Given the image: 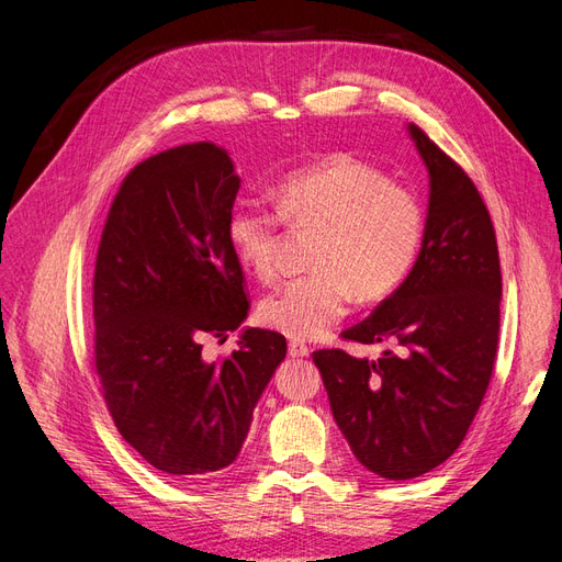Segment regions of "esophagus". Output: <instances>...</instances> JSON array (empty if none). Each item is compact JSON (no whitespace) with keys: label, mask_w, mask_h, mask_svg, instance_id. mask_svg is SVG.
Returning <instances> with one entry per match:
<instances>
[{"label":"esophagus","mask_w":562,"mask_h":562,"mask_svg":"<svg viewBox=\"0 0 562 562\" xmlns=\"http://www.w3.org/2000/svg\"><path fill=\"white\" fill-rule=\"evenodd\" d=\"M288 356H291V359H307L310 356V347L307 345H302V342H288Z\"/></svg>","instance_id":"34e87169"}]
</instances>
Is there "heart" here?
<instances>
[{"label": "heart", "mask_w": 562, "mask_h": 562, "mask_svg": "<svg viewBox=\"0 0 562 562\" xmlns=\"http://www.w3.org/2000/svg\"><path fill=\"white\" fill-rule=\"evenodd\" d=\"M269 211L241 203L227 217V244L250 277L271 281L279 271L281 225L316 229L312 271L262 297L267 328L293 339L326 333L359 302H378L411 274L422 246L419 201L380 168L351 155H328L283 176L271 187Z\"/></svg>", "instance_id": "1"}]
</instances>
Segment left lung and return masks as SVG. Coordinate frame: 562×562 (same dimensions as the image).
<instances>
[{
  "instance_id": "1",
  "label": "left lung",
  "mask_w": 562,
  "mask_h": 562,
  "mask_svg": "<svg viewBox=\"0 0 562 562\" xmlns=\"http://www.w3.org/2000/svg\"><path fill=\"white\" fill-rule=\"evenodd\" d=\"M407 131L429 171L422 250L396 291L342 333L389 349L378 361L312 353L351 452L389 481L417 479L462 446L499 345V250L483 196L427 133Z\"/></svg>"
}]
</instances>
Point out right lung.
<instances>
[{"label": "right lung", "mask_w": 562, "mask_h": 562, "mask_svg": "<svg viewBox=\"0 0 562 562\" xmlns=\"http://www.w3.org/2000/svg\"><path fill=\"white\" fill-rule=\"evenodd\" d=\"M239 184L223 147L166 149L124 178L98 246L100 391L126 443L176 479L234 462L285 359V337L262 328H246L223 361L201 356L203 335L225 337L250 307L225 232Z\"/></svg>", "instance_id": "add662e5"}]
</instances>
